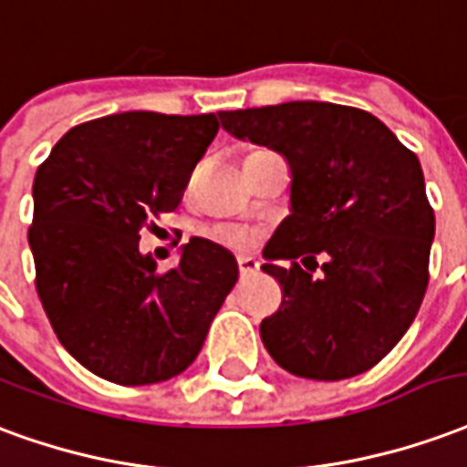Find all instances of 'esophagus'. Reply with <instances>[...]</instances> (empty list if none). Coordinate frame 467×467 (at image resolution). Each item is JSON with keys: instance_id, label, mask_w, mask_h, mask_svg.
<instances>
[{"instance_id": "1", "label": "esophagus", "mask_w": 467, "mask_h": 467, "mask_svg": "<svg viewBox=\"0 0 467 467\" xmlns=\"http://www.w3.org/2000/svg\"><path fill=\"white\" fill-rule=\"evenodd\" d=\"M258 268H261V264H258L256 258H251V256L238 258V271H241V275H244V278H246V275L258 274Z\"/></svg>"}]
</instances>
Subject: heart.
<instances>
[{
  "label": "heart",
  "mask_w": 467,
  "mask_h": 467,
  "mask_svg": "<svg viewBox=\"0 0 467 467\" xmlns=\"http://www.w3.org/2000/svg\"><path fill=\"white\" fill-rule=\"evenodd\" d=\"M216 241H221L223 246L229 248H248L254 246V234L246 229H238V226H221V229H216Z\"/></svg>",
  "instance_id": "obj_1"
}]
</instances>
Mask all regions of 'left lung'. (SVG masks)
<instances>
[{
    "label": "left lung",
    "mask_w": 467,
    "mask_h": 467,
    "mask_svg": "<svg viewBox=\"0 0 467 467\" xmlns=\"http://www.w3.org/2000/svg\"><path fill=\"white\" fill-rule=\"evenodd\" d=\"M219 119L291 169V213L261 266L281 284L284 301L261 323V341L294 376L366 373L403 338L428 288L435 216L418 156L380 119L343 104L285 101ZM318 253L324 275L313 276Z\"/></svg>",
    "instance_id": "left-lung-1"
}]
</instances>
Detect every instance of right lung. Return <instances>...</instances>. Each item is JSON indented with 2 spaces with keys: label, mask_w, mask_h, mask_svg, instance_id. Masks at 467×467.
<instances>
[{
  "label": "right lung",
  "mask_w": 467,
  "mask_h": 467,
  "mask_svg": "<svg viewBox=\"0 0 467 467\" xmlns=\"http://www.w3.org/2000/svg\"><path fill=\"white\" fill-rule=\"evenodd\" d=\"M216 131V114H111L69 129L34 176L36 294L94 376L149 386L183 373L236 285V258L209 238L183 244L163 274L139 251V231L182 203Z\"/></svg>",
  "instance_id": "right-lung-1"
}]
</instances>
